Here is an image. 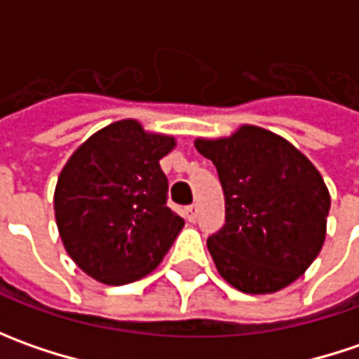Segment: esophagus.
Wrapping results in <instances>:
<instances>
[{
    "label": "esophagus",
    "mask_w": 359,
    "mask_h": 359,
    "mask_svg": "<svg viewBox=\"0 0 359 359\" xmlns=\"http://www.w3.org/2000/svg\"><path fill=\"white\" fill-rule=\"evenodd\" d=\"M184 214H186L187 222H196L198 219V205H187L186 210H184Z\"/></svg>",
    "instance_id": "1"
}]
</instances>
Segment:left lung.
<instances>
[{"instance_id": "left-lung-1", "label": "left lung", "mask_w": 359, "mask_h": 359, "mask_svg": "<svg viewBox=\"0 0 359 359\" xmlns=\"http://www.w3.org/2000/svg\"><path fill=\"white\" fill-rule=\"evenodd\" d=\"M226 198V224L208 238L219 276L245 294L278 292L310 268L325 240L330 191L310 159L255 126L196 140Z\"/></svg>"}]
</instances>
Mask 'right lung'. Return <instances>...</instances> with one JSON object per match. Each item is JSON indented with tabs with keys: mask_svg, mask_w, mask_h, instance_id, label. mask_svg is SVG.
<instances>
[{
	"mask_svg": "<svg viewBox=\"0 0 359 359\" xmlns=\"http://www.w3.org/2000/svg\"><path fill=\"white\" fill-rule=\"evenodd\" d=\"M173 147L172 135L121 119L93 133L63 165L55 222L65 252L93 280L123 285L144 278L182 231L159 168Z\"/></svg>",
	"mask_w": 359,
	"mask_h": 359,
	"instance_id": "right-lung-1",
	"label": "right lung"
}]
</instances>
